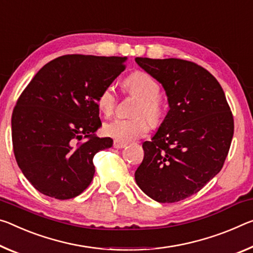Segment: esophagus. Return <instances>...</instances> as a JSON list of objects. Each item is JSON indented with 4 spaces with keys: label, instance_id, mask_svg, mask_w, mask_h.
Segmentation results:
<instances>
[{
    "label": "esophagus",
    "instance_id": "1",
    "mask_svg": "<svg viewBox=\"0 0 253 253\" xmlns=\"http://www.w3.org/2000/svg\"><path fill=\"white\" fill-rule=\"evenodd\" d=\"M126 146V143H123V142H119L117 139H115L114 141V147L115 148H123Z\"/></svg>",
    "mask_w": 253,
    "mask_h": 253
}]
</instances>
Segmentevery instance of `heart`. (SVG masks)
Wrapping results in <instances>:
<instances>
[{
	"instance_id": "b5f03b06",
	"label": "heart",
	"mask_w": 253,
	"mask_h": 253,
	"mask_svg": "<svg viewBox=\"0 0 253 253\" xmlns=\"http://www.w3.org/2000/svg\"><path fill=\"white\" fill-rule=\"evenodd\" d=\"M124 86L128 93L139 98V102L135 110V116H137V118H116L106 124L103 131L109 137L127 143L143 137L150 129V124L152 126H159L161 124L163 119V105L159 98L160 85L158 81L146 72L136 71L131 73L124 81ZM117 100L115 87L107 85L98 95L97 105L99 110L109 117L114 114ZM144 117L146 118L144 119Z\"/></svg>"
}]
</instances>
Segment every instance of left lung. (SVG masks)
Masks as SVG:
<instances>
[{
	"label": "left lung",
	"instance_id": "left-lung-1",
	"mask_svg": "<svg viewBox=\"0 0 253 253\" xmlns=\"http://www.w3.org/2000/svg\"><path fill=\"white\" fill-rule=\"evenodd\" d=\"M135 61L162 84L170 108L151 141L143 143L136 183L156 202H180L223 168L234 133L233 116L217 80L196 63Z\"/></svg>",
	"mask_w": 253,
	"mask_h": 253
}]
</instances>
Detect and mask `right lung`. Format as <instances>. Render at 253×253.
<instances>
[{
  "instance_id": "right-lung-1",
  "label": "right lung",
  "mask_w": 253,
  "mask_h": 253,
  "mask_svg": "<svg viewBox=\"0 0 253 253\" xmlns=\"http://www.w3.org/2000/svg\"><path fill=\"white\" fill-rule=\"evenodd\" d=\"M126 59L61 56L42 67L19 97L11 120L14 156L42 194L70 199L91 183L93 156L112 146L110 137L94 134L101 127L97 99L125 70Z\"/></svg>"
}]
</instances>
